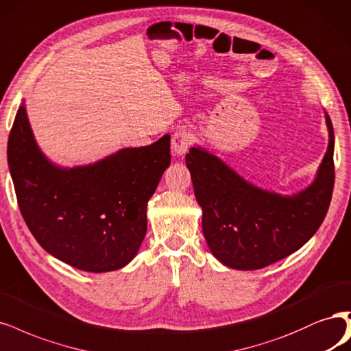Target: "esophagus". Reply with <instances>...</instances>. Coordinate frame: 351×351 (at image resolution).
<instances>
[{
    "mask_svg": "<svg viewBox=\"0 0 351 351\" xmlns=\"http://www.w3.org/2000/svg\"><path fill=\"white\" fill-rule=\"evenodd\" d=\"M191 142H193L191 132L186 130V129H181V130H177L173 135L171 147L177 155H184L189 151Z\"/></svg>",
    "mask_w": 351,
    "mask_h": 351,
    "instance_id": "1",
    "label": "esophagus"
}]
</instances>
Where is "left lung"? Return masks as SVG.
Listing matches in <instances>:
<instances>
[{
	"label": "left lung",
	"mask_w": 351,
	"mask_h": 351,
	"mask_svg": "<svg viewBox=\"0 0 351 351\" xmlns=\"http://www.w3.org/2000/svg\"><path fill=\"white\" fill-rule=\"evenodd\" d=\"M330 143L317 178L295 196L252 186L202 148H190L186 164L203 234L213 256L237 270H257L306 244L328 212L334 189V130L325 113Z\"/></svg>",
	"instance_id": "left-lung-1"
}]
</instances>
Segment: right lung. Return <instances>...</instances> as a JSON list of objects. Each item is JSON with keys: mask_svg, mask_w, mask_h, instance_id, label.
I'll return each mask as SVG.
<instances>
[{"mask_svg": "<svg viewBox=\"0 0 351 351\" xmlns=\"http://www.w3.org/2000/svg\"><path fill=\"white\" fill-rule=\"evenodd\" d=\"M7 158L20 212L36 241L72 267L104 273L136 256L147 234V203L171 162L170 135L66 170L45 158L21 104Z\"/></svg>", "mask_w": 351, "mask_h": 351, "instance_id": "add662e5", "label": "right lung"}]
</instances>
